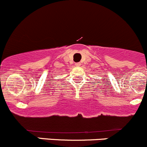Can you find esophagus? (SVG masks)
<instances>
[{"instance_id":"esophagus-1","label":"esophagus","mask_w":147,"mask_h":147,"mask_svg":"<svg viewBox=\"0 0 147 147\" xmlns=\"http://www.w3.org/2000/svg\"><path fill=\"white\" fill-rule=\"evenodd\" d=\"M75 65H76V66H81V64H80L79 63H76Z\"/></svg>"}]
</instances>
